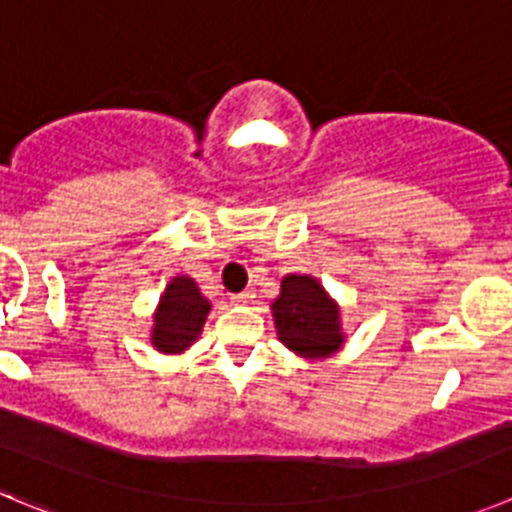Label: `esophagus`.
I'll use <instances>...</instances> for the list:
<instances>
[{"label": "esophagus", "mask_w": 512, "mask_h": 512, "mask_svg": "<svg viewBox=\"0 0 512 512\" xmlns=\"http://www.w3.org/2000/svg\"><path fill=\"white\" fill-rule=\"evenodd\" d=\"M257 298V290L255 288H247L245 293H239V296H234L232 301L237 303V306H250V303H255Z\"/></svg>", "instance_id": "34e87169"}]
</instances>
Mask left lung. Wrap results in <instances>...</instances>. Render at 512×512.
<instances>
[{"mask_svg":"<svg viewBox=\"0 0 512 512\" xmlns=\"http://www.w3.org/2000/svg\"><path fill=\"white\" fill-rule=\"evenodd\" d=\"M270 313L280 344L301 359L334 357L347 342L342 306L313 275H285Z\"/></svg>","mask_w":512,"mask_h":512,"instance_id":"1","label":"left lung"}]
</instances>
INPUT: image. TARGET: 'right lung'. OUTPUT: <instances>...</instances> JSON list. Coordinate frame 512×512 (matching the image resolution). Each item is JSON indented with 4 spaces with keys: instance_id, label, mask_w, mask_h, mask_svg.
<instances>
[{
    "instance_id": "right-lung-1",
    "label": "right lung",
    "mask_w": 512,
    "mask_h": 512,
    "mask_svg": "<svg viewBox=\"0 0 512 512\" xmlns=\"http://www.w3.org/2000/svg\"><path fill=\"white\" fill-rule=\"evenodd\" d=\"M209 311L211 303L201 296L196 280L188 275L170 278L153 313V349L160 354H183L191 349V344L199 342Z\"/></svg>"
}]
</instances>
